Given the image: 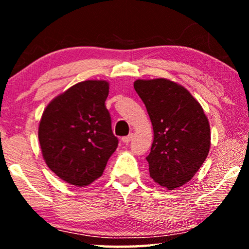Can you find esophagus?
Returning <instances> with one entry per match:
<instances>
[{
	"instance_id": "34e87169",
	"label": "esophagus",
	"mask_w": 249,
	"mask_h": 249,
	"mask_svg": "<svg viewBox=\"0 0 249 249\" xmlns=\"http://www.w3.org/2000/svg\"><path fill=\"white\" fill-rule=\"evenodd\" d=\"M132 138H133V134H129V135H127V136L122 137V142H125V144H128V142L132 141Z\"/></svg>"
}]
</instances>
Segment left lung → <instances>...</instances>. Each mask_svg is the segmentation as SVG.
Listing matches in <instances>:
<instances>
[{
    "label": "left lung",
    "instance_id": "left-lung-1",
    "mask_svg": "<svg viewBox=\"0 0 249 249\" xmlns=\"http://www.w3.org/2000/svg\"><path fill=\"white\" fill-rule=\"evenodd\" d=\"M134 88L153 124L154 142L146 157L150 177L174 190L190 181L208 157V117L190 92L170 80H136Z\"/></svg>",
    "mask_w": 249,
    "mask_h": 249
}]
</instances>
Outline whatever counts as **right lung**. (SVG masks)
I'll return each instance as SVG.
<instances>
[{
	"label": "right lung",
	"mask_w": 249,
	"mask_h": 249,
	"mask_svg": "<svg viewBox=\"0 0 249 249\" xmlns=\"http://www.w3.org/2000/svg\"><path fill=\"white\" fill-rule=\"evenodd\" d=\"M108 83L74 84L45 108L38 140L49 169L61 180L84 187L102 176L119 145L105 107Z\"/></svg>",
	"instance_id": "right-lung-1"
}]
</instances>
